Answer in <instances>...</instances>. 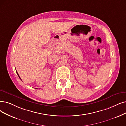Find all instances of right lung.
<instances>
[{"label": "right lung", "instance_id": "right-lung-1", "mask_svg": "<svg viewBox=\"0 0 126 126\" xmlns=\"http://www.w3.org/2000/svg\"><path fill=\"white\" fill-rule=\"evenodd\" d=\"M16 72H17V74H18V77H19V75H18V73H17V71H16ZM19 78H20V77H19ZM20 79H21V78H20Z\"/></svg>", "mask_w": 126, "mask_h": 126}]
</instances>
